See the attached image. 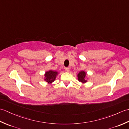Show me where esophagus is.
I'll use <instances>...</instances> for the list:
<instances>
[{
	"mask_svg": "<svg viewBox=\"0 0 129 129\" xmlns=\"http://www.w3.org/2000/svg\"><path fill=\"white\" fill-rule=\"evenodd\" d=\"M65 71H66L67 72H69V68H65Z\"/></svg>",
	"mask_w": 129,
	"mask_h": 129,
	"instance_id": "1",
	"label": "esophagus"
}]
</instances>
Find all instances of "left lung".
Segmentation results:
<instances>
[{
  "label": "left lung",
  "mask_w": 129,
  "mask_h": 129,
  "mask_svg": "<svg viewBox=\"0 0 129 129\" xmlns=\"http://www.w3.org/2000/svg\"><path fill=\"white\" fill-rule=\"evenodd\" d=\"M87 73L84 70H81L80 72H79L77 75L78 80L80 83L84 84L87 82V79H86Z\"/></svg>",
  "instance_id": "left-lung-1"
}]
</instances>
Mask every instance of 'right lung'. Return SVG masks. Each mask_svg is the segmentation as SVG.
Here are the masks:
<instances>
[{
    "instance_id": "add662e5",
    "label": "right lung",
    "mask_w": 129,
    "mask_h": 129,
    "mask_svg": "<svg viewBox=\"0 0 129 129\" xmlns=\"http://www.w3.org/2000/svg\"><path fill=\"white\" fill-rule=\"evenodd\" d=\"M59 73L56 71L50 70L46 72L44 74V80L46 83L49 84H51L55 80L57 75L59 74Z\"/></svg>"
}]
</instances>
